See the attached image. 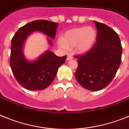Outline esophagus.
Instances as JSON below:
<instances>
[{"instance_id":"34e87169","label":"esophagus","mask_w":129,"mask_h":129,"mask_svg":"<svg viewBox=\"0 0 129 129\" xmlns=\"http://www.w3.org/2000/svg\"><path fill=\"white\" fill-rule=\"evenodd\" d=\"M73 56L69 55V56H68V57H67V60H71V59H73Z\"/></svg>"}]
</instances>
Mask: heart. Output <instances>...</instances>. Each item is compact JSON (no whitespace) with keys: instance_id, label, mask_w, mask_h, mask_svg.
Listing matches in <instances>:
<instances>
[{"instance_id":"obj_1","label":"heart","mask_w":129,"mask_h":129,"mask_svg":"<svg viewBox=\"0 0 129 129\" xmlns=\"http://www.w3.org/2000/svg\"><path fill=\"white\" fill-rule=\"evenodd\" d=\"M97 32L92 26L75 28L66 31L58 40V45L67 51L75 47L79 53H84L91 49L95 42Z\"/></svg>"}]
</instances>
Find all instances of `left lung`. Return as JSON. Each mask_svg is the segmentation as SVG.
I'll return each mask as SVG.
<instances>
[{"instance_id": "1", "label": "left lung", "mask_w": 129, "mask_h": 129, "mask_svg": "<svg viewBox=\"0 0 129 129\" xmlns=\"http://www.w3.org/2000/svg\"><path fill=\"white\" fill-rule=\"evenodd\" d=\"M93 22L97 30V42L86 54L75 56L78 59L75 75L85 89L99 91L108 86L116 75L121 61L122 46L112 28Z\"/></svg>"}]
</instances>
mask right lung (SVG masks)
I'll return each instance as SVG.
<instances>
[{"instance_id": "obj_1", "label": "right lung", "mask_w": 129, "mask_h": 129, "mask_svg": "<svg viewBox=\"0 0 129 129\" xmlns=\"http://www.w3.org/2000/svg\"><path fill=\"white\" fill-rule=\"evenodd\" d=\"M58 25V23L47 20L34 21L20 28L12 38L11 69L18 83L28 90L36 91L47 88L55 78L59 67L65 63L67 56L59 57L52 51H47L34 61H28L23 52L24 41L34 31L54 39ZM47 40L52 45L51 40Z\"/></svg>"}]
</instances>
